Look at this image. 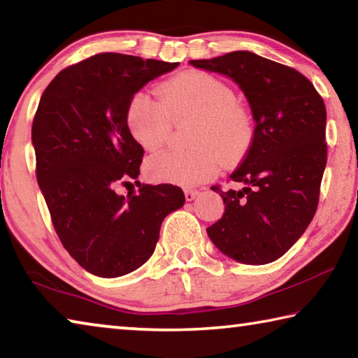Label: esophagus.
Instances as JSON below:
<instances>
[{
  "label": "esophagus",
  "instance_id": "34e87169",
  "mask_svg": "<svg viewBox=\"0 0 358 358\" xmlns=\"http://www.w3.org/2000/svg\"><path fill=\"white\" fill-rule=\"evenodd\" d=\"M199 196V191H194V189H185V199L186 202H191L194 201Z\"/></svg>",
  "mask_w": 358,
  "mask_h": 358
}]
</instances>
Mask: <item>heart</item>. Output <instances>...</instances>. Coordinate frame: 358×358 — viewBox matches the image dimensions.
<instances>
[{
    "label": "heart",
    "instance_id": "1",
    "mask_svg": "<svg viewBox=\"0 0 358 358\" xmlns=\"http://www.w3.org/2000/svg\"><path fill=\"white\" fill-rule=\"evenodd\" d=\"M192 118L191 145L196 150L161 151L147 161L153 181L181 186L213 178L224 159H235L252 141V117L235 99L229 85L205 71H185L156 88V99L136 93L126 110V124L142 148L156 151L172 134L173 123Z\"/></svg>",
    "mask_w": 358,
    "mask_h": 358
}]
</instances>
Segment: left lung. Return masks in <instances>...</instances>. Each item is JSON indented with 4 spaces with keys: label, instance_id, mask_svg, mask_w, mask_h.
Returning a JSON list of instances; mask_svg holds the SVG:
<instances>
[{
    "label": "left lung",
    "instance_id": "1",
    "mask_svg": "<svg viewBox=\"0 0 358 358\" xmlns=\"http://www.w3.org/2000/svg\"><path fill=\"white\" fill-rule=\"evenodd\" d=\"M192 66L234 78L256 120L245 159L220 192L226 211L207 229L221 252L241 264L280 259L310 226L327 164L322 96L294 68L238 50Z\"/></svg>",
    "mask_w": 358,
    "mask_h": 358
}]
</instances>
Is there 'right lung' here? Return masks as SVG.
<instances>
[{"label":"right lung","instance_id":"add662e5","mask_svg":"<svg viewBox=\"0 0 358 358\" xmlns=\"http://www.w3.org/2000/svg\"><path fill=\"white\" fill-rule=\"evenodd\" d=\"M177 66L98 53L58 72L41 96L36 177L58 238L96 276H123L147 262L164 217L185 203L178 186L137 181L143 148L126 124L132 96ZM131 179L139 192L120 196Z\"/></svg>","mask_w":358,"mask_h":358}]
</instances>
